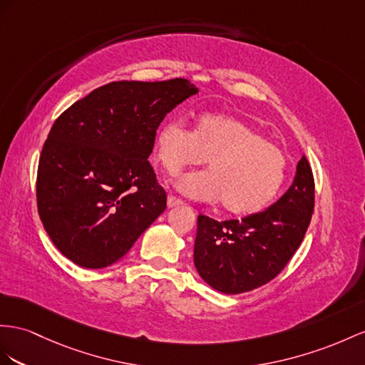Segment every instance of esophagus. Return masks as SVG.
<instances>
[{"mask_svg": "<svg viewBox=\"0 0 365 365\" xmlns=\"http://www.w3.org/2000/svg\"><path fill=\"white\" fill-rule=\"evenodd\" d=\"M166 203H168V208H174V207H179V205H182L183 202L180 199L174 197V195H168Z\"/></svg>", "mask_w": 365, "mask_h": 365, "instance_id": "1", "label": "esophagus"}]
</instances>
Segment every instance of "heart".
Returning <instances> with one entry per match:
<instances>
[{
	"instance_id": "b5f03b06",
	"label": "heart",
	"mask_w": 365,
	"mask_h": 365,
	"mask_svg": "<svg viewBox=\"0 0 365 365\" xmlns=\"http://www.w3.org/2000/svg\"><path fill=\"white\" fill-rule=\"evenodd\" d=\"M154 155L175 175L208 158L210 171L182 175L175 188L200 202H219L232 214L257 212L274 199L287 174V155L247 121L227 114H203L194 130L180 118L157 130Z\"/></svg>"
}]
</instances>
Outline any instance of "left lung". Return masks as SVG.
Wrapping results in <instances>:
<instances>
[{
	"label": "left lung",
	"instance_id": "left-lung-1",
	"mask_svg": "<svg viewBox=\"0 0 365 365\" xmlns=\"http://www.w3.org/2000/svg\"><path fill=\"white\" fill-rule=\"evenodd\" d=\"M314 208L312 166L302 155L292 186L272 207L242 220L197 217L194 265L214 289L239 294L274 279L301 245Z\"/></svg>",
	"mask_w": 365,
	"mask_h": 365
}]
</instances>
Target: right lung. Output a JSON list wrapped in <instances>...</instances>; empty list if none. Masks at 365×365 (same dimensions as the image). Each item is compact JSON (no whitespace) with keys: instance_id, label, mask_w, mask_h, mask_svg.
I'll list each match as a JSON object with an SVG mask.
<instances>
[{"instance_id":"1","label":"right lung","mask_w":365,"mask_h":365,"mask_svg":"<svg viewBox=\"0 0 365 365\" xmlns=\"http://www.w3.org/2000/svg\"><path fill=\"white\" fill-rule=\"evenodd\" d=\"M199 89L188 80L112 81L55 120L36 174L43 227L83 268L123 257L166 208L148 157L168 112Z\"/></svg>"}]
</instances>
